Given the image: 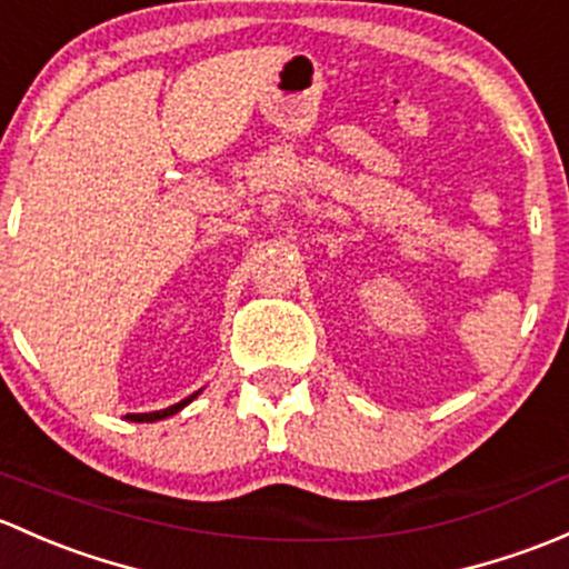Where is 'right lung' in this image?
Instances as JSON below:
<instances>
[{
  "label": "right lung",
  "mask_w": 569,
  "mask_h": 569,
  "mask_svg": "<svg viewBox=\"0 0 569 569\" xmlns=\"http://www.w3.org/2000/svg\"><path fill=\"white\" fill-rule=\"evenodd\" d=\"M199 395V391H197ZM197 395H191V397H186V400H180L178 406H169V408H163V411H153V413H128L126 419H131V421H158V419H167V416H172V413H178V411H183L186 406H189L191 400H194Z\"/></svg>",
  "instance_id": "obj_1"
}]
</instances>
